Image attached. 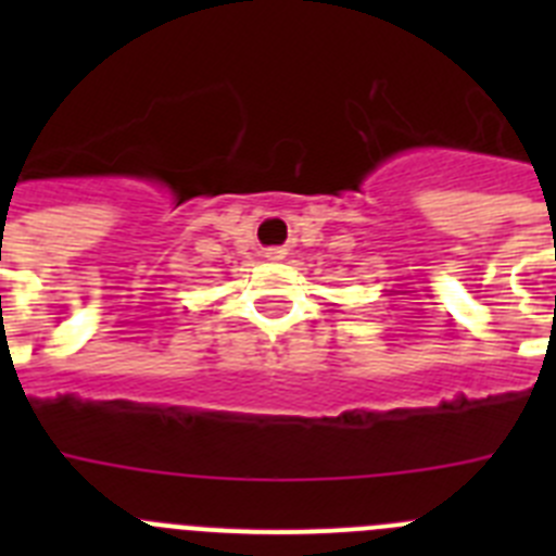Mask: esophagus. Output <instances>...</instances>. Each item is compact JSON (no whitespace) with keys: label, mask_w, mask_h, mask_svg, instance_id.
<instances>
[{"label":"esophagus","mask_w":556,"mask_h":556,"mask_svg":"<svg viewBox=\"0 0 556 556\" xmlns=\"http://www.w3.org/2000/svg\"><path fill=\"white\" fill-rule=\"evenodd\" d=\"M264 258H267V262H283V258H287V250H283V248H267V250H264Z\"/></svg>","instance_id":"obj_1"}]
</instances>
